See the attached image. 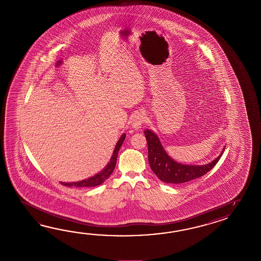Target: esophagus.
Listing matches in <instances>:
<instances>
[{"instance_id":"esophagus-1","label":"esophagus","mask_w":261,"mask_h":261,"mask_svg":"<svg viewBox=\"0 0 261 261\" xmlns=\"http://www.w3.org/2000/svg\"><path fill=\"white\" fill-rule=\"evenodd\" d=\"M145 121V115L143 112H138L136 113L133 117L132 119V125H133V128L135 129H138V128L142 127V125L144 124Z\"/></svg>"}]
</instances>
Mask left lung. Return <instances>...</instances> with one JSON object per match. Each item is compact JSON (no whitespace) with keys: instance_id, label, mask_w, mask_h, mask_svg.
I'll list each match as a JSON object with an SVG mask.
<instances>
[{"instance_id":"left-lung-1","label":"left lung","mask_w":261,"mask_h":261,"mask_svg":"<svg viewBox=\"0 0 261 261\" xmlns=\"http://www.w3.org/2000/svg\"><path fill=\"white\" fill-rule=\"evenodd\" d=\"M148 146V162L153 172L161 181L168 184H183L200 178L215 167L221 154L206 165H185L173 161L161 145L160 139L149 129L144 132Z\"/></svg>"}]
</instances>
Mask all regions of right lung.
<instances>
[{"instance_id": "right-lung-1", "label": "right lung", "mask_w": 261, "mask_h": 261, "mask_svg": "<svg viewBox=\"0 0 261 261\" xmlns=\"http://www.w3.org/2000/svg\"><path fill=\"white\" fill-rule=\"evenodd\" d=\"M126 134L124 133L120 139L118 140L117 145L114 150V153L112 155L110 162L107 164V166L101 171V172L97 173L94 176L89 177V179H86L83 181H79V182H74V183H61L65 186V187H78V188H89V187H96V186H100L101 184L106 181L107 178L109 177L112 174V172H114L115 167L117 164V154L120 146L122 145L123 142L125 140Z\"/></svg>"}]
</instances>
